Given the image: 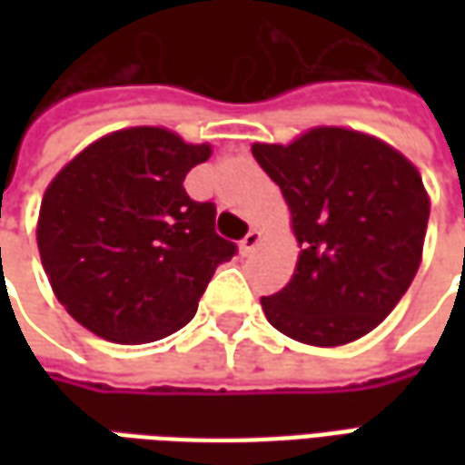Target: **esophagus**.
I'll use <instances>...</instances> for the list:
<instances>
[{
	"label": "esophagus",
	"instance_id": "obj_1",
	"mask_svg": "<svg viewBox=\"0 0 465 465\" xmlns=\"http://www.w3.org/2000/svg\"><path fill=\"white\" fill-rule=\"evenodd\" d=\"M259 242H262V233L256 232V229H252V232L246 233L242 239V252L243 253H252L256 246H259Z\"/></svg>",
	"mask_w": 465,
	"mask_h": 465
}]
</instances>
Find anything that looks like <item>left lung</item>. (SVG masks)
<instances>
[{"label": "left lung", "instance_id": "8db88e82", "mask_svg": "<svg viewBox=\"0 0 465 465\" xmlns=\"http://www.w3.org/2000/svg\"><path fill=\"white\" fill-rule=\"evenodd\" d=\"M279 183L302 253L292 282L262 296L273 329L312 346L373 331L419 272L429 196L416 166L366 134L322 126L289 146L253 143Z\"/></svg>", "mask_w": 465, "mask_h": 465}]
</instances>
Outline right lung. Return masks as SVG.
Wrapping results in <instances>:
<instances>
[{"label": "right lung", "mask_w": 465, "mask_h": 465, "mask_svg": "<svg viewBox=\"0 0 465 465\" xmlns=\"http://www.w3.org/2000/svg\"><path fill=\"white\" fill-rule=\"evenodd\" d=\"M212 146L156 126L99 139L49 183L36 243L72 319L114 343L159 341L192 322L236 243L213 229L216 203L183 179Z\"/></svg>", "instance_id": "1"}]
</instances>
